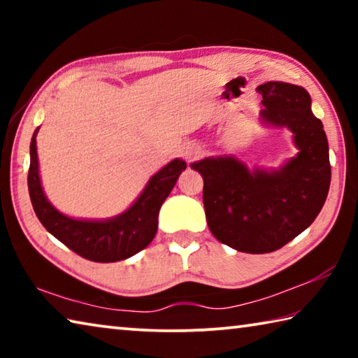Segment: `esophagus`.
<instances>
[{
    "label": "esophagus",
    "instance_id": "1",
    "mask_svg": "<svg viewBox=\"0 0 358 358\" xmlns=\"http://www.w3.org/2000/svg\"><path fill=\"white\" fill-rule=\"evenodd\" d=\"M181 155H183L186 162H192V161H196L197 157L202 155V148L199 147V145H196V143H187L186 147H183V151H181Z\"/></svg>",
    "mask_w": 358,
    "mask_h": 358
}]
</instances>
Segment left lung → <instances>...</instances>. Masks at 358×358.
Wrapping results in <instances>:
<instances>
[{"instance_id": "left-lung-1", "label": "left lung", "mask_w": 358, "mask_h": 358, "mask_svg": "<svg viewBox=\"0 0 358 358\" xmlns=\"http://www.w3.org/2000/svg\"><path fill=\"white\" fill-rule=\"evenodd\" d=\"M260 120L286 126L299 153L278 171H250L234 156L191 164L203 178L207 222L221 243L250 254L280 250L308 229L329 194L331 167L322 121L311 112L305 88L284 82L259 85Z\"/></svg>"}]
</instances>
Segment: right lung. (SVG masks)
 <instances>
[{
	"mask_svg": "<svg viewBox=\"0 0 358 358\" xmlns=\"http://www.w3.org/2000/svg\"><path fill=\"white\" fill-rule=\"evenodd\" d=\"M36 134L38 129L29 143L28 191L36 216L53 237L78 256L93 262H118L134 256L151 243L157 230L161 205L186 169L183 159L177 157L155 173L137 201L124 213L102 221L74 220L59 213L47 201L41 186Z\"/></svg>",
	"mask_w": 358,
	"mask_h": 358,
	"instance_id": "right-lung-1",
	"label": "right lung"
}]
</instances>
